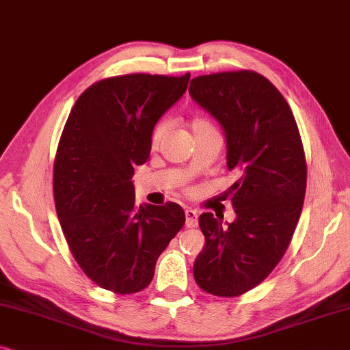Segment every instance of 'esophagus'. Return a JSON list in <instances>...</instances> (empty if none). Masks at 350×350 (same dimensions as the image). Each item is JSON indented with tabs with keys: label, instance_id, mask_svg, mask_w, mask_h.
I'll return each mask as SVG.
<instances>
[{
	"label": "esophagus",
	"instance_id": "obj_1",
	"mask_svg": "<svg viewBox=\"0 0 350 350\" xmlns=\"http://www.w3.org/2000/svg\"><path fill=\"white\" fill-rule=\"evenodd\" d=\"M197 224H198L197 211H193V209H185V226H187L189 229H192V227H197Z\"/></svg>",
	"mask_w": 350,
	"mask_h": 350
}]
</instances>
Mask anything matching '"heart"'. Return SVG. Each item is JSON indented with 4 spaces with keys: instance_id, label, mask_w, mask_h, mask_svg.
Masks as SVG:
<instances>
[{
    "instance_id": "heart-1",
    "label": "heart",
    "mask_w": 350,
    "mask_h": 350,
    "mask_svg": "<svg viewBox=\"0 0 350 350\" xmlns=\"http://www.w3.org/2000/svg\"><path fill=\"white\" fill-rule=\"evenodd\" d=\"M190 126H192V133L193 134H200V133H204V131H209V129H214L211 121H208L206 118H202V116H195L192 120V123H190ZM167 133V121H158L155 124V128L152 129V134H150V144L152 147H157L158 144L161 142V139L166 136Z\"/></svg>"
}]
</instances>
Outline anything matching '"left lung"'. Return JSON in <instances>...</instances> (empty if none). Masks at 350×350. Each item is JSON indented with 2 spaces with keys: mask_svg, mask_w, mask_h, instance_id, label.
<instances>
[{
  "mask_svg": "<svg viewBox=\"0 0 350 350\" xmlns=\"http://www.w3.org/2000/svg\"><path fill=\"white\" fill-rule=\"evenodd\" d=\"M189 92L222 126L227 167L240 176L230 187L235 221L198 219L206 243L193 277L209 295L235 297L264 282L290 245L306 195L304 147L285 97L253 70L197 77Z\"/></svg>",
  "mask_w": 350,
  "mask_h": 350,
  "instance_id": "left-lung-1",
  "label": "left lung"
}]
</instances>
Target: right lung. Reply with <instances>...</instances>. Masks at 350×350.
Returning a JSON list of instances; mask_svg holds the SVG:
<instances>
[{"instance_id": "right-lung-1", "label": "right lung", "mask_w": 350, "mask_h": 350, "mask_svg": "<svg viewBox=\"0 0 350 350\" xmlns=\"http://www.w3.org/2000/svg\"><path fill=\"white\" fill-rule=\"evenodd\" d=\"M183 77L131 73L94 83L75 102L54 161V202L75 260L104 290L142 291L157 259L183 229L184 209L141 204L134 166L150 155V134L187 90Z\"/></svg>"}]
</instances>
